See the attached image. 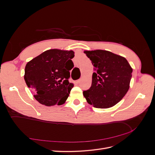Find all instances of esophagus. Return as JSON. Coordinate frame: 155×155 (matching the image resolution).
<instances>
[{
  "mask_svg": "<svg viewBox=\"0 0 155 155\" xmlns=\"http://www.w3.org/2000/svg\"><path fill=\"white\" fill-rule=\"evenodd\" d=\"M76 82H77V83H79L81 82V79H78V80L76 81Z\"/></svg>",
  "mask_w": 155,
  "mask_h": 155,
  "instance_id": "34e87169",
  "label": "esophagus"
}]
</instances>
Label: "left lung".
Here are the masks:
<instances>
[{
  "instance_id": "1",
  "label": "left lung",
  "mask_w": 155,
  "mask_h": 155,
  "mask_svg": "<svg viewBox=\"0 0 155 155\" xmlns=\"http://www.w3.org/2000/svg\"><path fill=\"white\" fill-rule=\"evenodd\" d=\"M95 68L92 85L83 94L88 104L96 108L113 107L127 92L133 68L125 58L103 50H85Z\"/></svg>"
}]
</instances>
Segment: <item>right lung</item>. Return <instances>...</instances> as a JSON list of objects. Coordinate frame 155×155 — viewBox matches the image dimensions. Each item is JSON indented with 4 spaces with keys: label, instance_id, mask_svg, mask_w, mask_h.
Masks as SVG:
<instances>
[{
    "label": "right lung",
    "instance_id": "1",
    "mask_svg": "<svg viewBox=\"0 0 155 155\" xmlns=\"http://www.w3.org/2000/svg\"><path fill=\"white\" fill-rule=\"evenodd\" d=\"M74 57L73 50L50 49L28 62L25 80L41 104L50 107L66 101L74 87L68 81Z\"/></svg>",
    "mask_w": 155,
    "mask_h": 155
}]
</instances>
